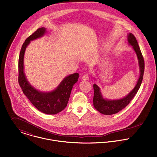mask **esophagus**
I'll list each match as a JSON object with an SVG mask.
<instances>
[{"label": "esophagus", "instance_id": "esophagus-1", "mask_svg": "<svg viewBox=\"0 0 157 157\" xmlns=\"http://www.w3.org/2000/svg\"><path fill=\"white\" fill-rule=\"evenodd\" d=\"M89 78H90V77H89V75H88L87 74H85L82 77V79L83 80H89Z\"/></svg>", "mask_w": 157, "mask_h": 157}]
</instances>
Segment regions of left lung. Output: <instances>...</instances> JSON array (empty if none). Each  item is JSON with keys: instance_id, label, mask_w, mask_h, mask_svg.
I'll return each mask as SVG.
<instances>
[{"instance_id": "left-lung-1", "label": "left lung", "mask_w": 157, "mask_h": 157, "mask_svg": "<svg viewBox=\"0 0 157 157\" xmlns=\"http://www.w3.org/2000/svg\"><path fill=\"white\" fill-rule=\"evenodd\" d=\"M128 41L129 45H131L136 54L140 67V77L138 79L136 85L127 95L121 99L108 100L105 98L101 92L100 88L95 84H94V106L99 112L104 115H112L124 109L134 97L137 91L139 90L143 77L144 71V62L138 44L137 40L132 33L128 35Z\"/></svg>"}]
</instances>
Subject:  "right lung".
<instances>
[{
  "label": "right lung",
  "mask_w": 157,
  "mask_h": 157,
  "mask_svg": "<svg viewBox=\"0 0 157 157\" xmlns=\"http://www.w3.org/2000/svg\"><path fill=\"white\" fill-rule=\"evenodd\" d=\"M46 33L45 28H40L23 43L19 58V83L23 94L39 111L46 114L54 115L61 112L67 106L71 90L78 81V74L74 73L67 75L55 90L51 92L38 90L29 84L24 72L23 59L25 49L31 41L42 37Z\"/></svg>",
  "instance_id": "add662e5"
}]
</instances>
